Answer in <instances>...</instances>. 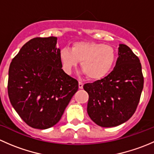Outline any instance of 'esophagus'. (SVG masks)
I'll return each mask as SVG.
<instances>
[{
    "label": "esophagus",
    "instance_id": "esophagus-1",
    "mask_svg": "<svg viewBox=\"0 0 154 154\" xmlns=\"http://www.w3.org/2000/svg\"><path fill=\"white\" fill-rule=\"evenodd\" d=\"M78 86H79V88H83V83H82V82H79Z\"/></svg>",
    "mask_w": 154,
    "mask_h": 154
}]
</instances>
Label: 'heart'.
Instances as JSON below:
<instances>
[{
  "instance_id": "heart-1",
  "label": "heart",
  "mask_w": 154,
  "mask_h": 154,
  "mask_svg": "<svg viewBox=\"0 0 154 154\" xmlns=\"http://www.w3.org/2000/svg\"><path fill=\"white\" fill-rule=\"evenodd\" d=\"M116 51L109 45L92 42H76L71 49L64 48L60 52V60L67 74L80 62V67L90 80H100L106 76L116 62Z\"/></svg>"
}]
</instances>
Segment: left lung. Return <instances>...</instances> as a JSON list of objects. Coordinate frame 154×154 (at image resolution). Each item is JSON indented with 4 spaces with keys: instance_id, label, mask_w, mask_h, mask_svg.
<instances>
[{
    "instance_id": "obj_1",
    "label": "left lung",
    "mask_w": 154,
    "mask_h": 154,
    "mask_svg": "<svg viewBox=\"0 0 154 154\" xmlns=\"http://www.w3.org/2000/svg\"><path fill=\"white\" fill-rule=\"evenodd\" d=\"M144 86L139 57L126 45H119L112 71L101 80L86 83L87 112L96 125L111 127L125 123L136 112Z\"/></svg>"
}]
</instances>
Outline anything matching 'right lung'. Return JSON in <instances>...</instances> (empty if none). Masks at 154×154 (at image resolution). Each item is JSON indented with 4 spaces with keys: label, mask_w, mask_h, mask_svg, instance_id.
<instances>
[{
    "label": "right lung",
    "mask_w": 154,
    "mask_h": 154,
    "mask_svg": "<svg viewBox=\"0 0 154 154\" xmlns=\"http://www.w3.org/2000/svg\"><path fill=\"white\" fill-rule=\"evenodd\" d=\"M54 36L32 38L12 59L9 68L10 103L29 127L50 128L61 119L78 82L62 69Z\"/></svg>",
    "instance_id": "1"
}]
</instances>
